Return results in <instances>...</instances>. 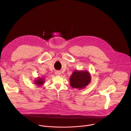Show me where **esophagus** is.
I'll list each match as a JSON object with an SVG mask.
<instances>
[{
	"mask_svg": "<svg viewBox=\"0 0 131 131\" xmlns=\"http://www.w3.org/2000/svg\"><path fill=\"white\" fill-rule=\"evenodd\" d=\"M55 74L56 75H58V76H59V75H60V74H61V72L59 71H55Z\"/></svg>",
	"mask_w": 131,
	"mask_h": 131,
	"instance_id": "34e87169",
	"label": "esophagus"
}]
</instances>
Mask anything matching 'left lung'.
<instances>
[{"mask_svg": "<svg viewBox=\"0 0 131 131\" xmlns=\"http://www.w3.org/2000/svg\"><path fill=\"white\" fill-rule=\"evenodd\" d=\"M91 80L90 73L87 71H74L70 77V85L72 88L81 89L85 88Z\"/></svg>", "mask_w": 131, "mask_h": 131, "instance_id": "obj_1", "label": "left lung"}]
</instances>
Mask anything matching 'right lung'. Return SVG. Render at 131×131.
Returning a JSON list of instances; mask_svg holds the SVG:
<instances>
[{"mask_svg": "<svg viewBox=\"0 0 131 131\" xmlns=\"http://www.w3.org/2000/svg\"><path fill=\"white\" fill-rule=\"evenodd\" d=\"M45 79L43 78H38L35 80V84L38 86L42 85L45 82Z\"/></svg>", "mask_w": 131, "mask_h": 131, "instance_id": "obj_1", "label": "right lung"}]
</instances>
